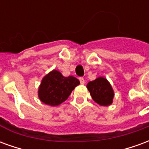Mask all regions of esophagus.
Returning a JSON list of instances; mask_svg holds the SVG:
<instances>
[{
	"label": "esophagus",
	"instance_id": "34e87169",
	"mask_svg": "<svg viewBox=\"0 0 149 149\" xmlns=\"http://www.w3.org/2000/svg\"><path fill=\"white\" fill-rule=\"evenodd\" d=\"M79 81H80V82H81V84H84V83H85V81H84V79L83 77L79 78Z\"/></svg>",
	"mask_w": 149,
	"mask_h": 149
}]
</instances>
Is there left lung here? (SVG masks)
Wrapping results in <instances>:
<instances>
[{
    "instance_id": "8db88e82",
    "label": "left lung",
    "mask_w": 149,
    "mask_h": 149,
    "mask_svg": "<svg viewBox=\"0 0 149 149\" xmlns=\"http://www.w3.org/2000/svg\"><path fill=\"white\" fill-rule=\"evenodd\" d=\"M87 88L93 100L98 104L101 106H109L112 103L114 92L106 78L100 77L88 82Z\"/></svg>"
}]
</instances>
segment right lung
<instances>
[{
	"label": "right lung",
	"instance_id": "add662e5",
	"mask_svg": "<svg viewBox=\"0 0 149 149\" xmlns=\"http://www.w3.org/2000/svg\"><path fill=\"white\" fill-rule=\"evenodd\" d=\"M79 84L80 81L74 77H65L57 70H52L42 79L38 97L44 104L56 106L67 100L72 91Z\"/></svg>",
	"mask_w": 149,
	"mask_h": 149
}]
</instances>
